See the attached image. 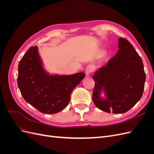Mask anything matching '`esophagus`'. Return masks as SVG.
Here are the masks:
<instances>
[{"mask_svg":"<svg viewBox=\"0 0 154 154\" xmlns=\"http://www.w3.org/2000/svg\"><path fill=\"white\" fill-rule=\"evenodd\" d=\"M93 71H94V67H93V66H92V65H88L85 69L86 76H89L90 74Z\"/></svg>","mask_w":154,"mask_h":154,"instance_id":"obj_1","label":"esophagus"}]
</instances>
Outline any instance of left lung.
Wrapping results in <instances>:
<instances>
[{
    "instance_id": "obj_1",
    "label": "left lung",
    "mask_w": 154,
    "mask_h": 154,
    "mask_svg": "<svg viewBox=\"0 0 154 154\" xmlns=\"http://www.w3.org/2000/svg\"><path fill=\"white\" fill-rule=\"evenodd\" d=\"M118 48L106 66L100 67L93 76V102L99 109L113 114L125 113L137 103L146 80L143 61L133 45L119 38ZM102 91L105 98L100 96Z\"/></svg>"
}]
</instances>
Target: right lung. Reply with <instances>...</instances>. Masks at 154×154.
<instances>
[{
  "mask_svg": "<svg viewBox=\"0 0 154 154\" xmlns=\"http://www.w3.org/2000/svg\"><path fill=\"white\" fill-rule=\"evenodd\" d=\"M18 70V87L24 99L48 114L59 112L67 106L72 91L85 76L84 72L49 74L43 67L37 46H32L23 56Z\"/></svg>",
  "mask_w": 154,
  "mask_h": 154,
  "instance_id": "obj_1",
  "label": "right lung"
}]
</instances>
